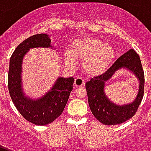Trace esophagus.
Wrapping results in <instances>:
<instances>
[{
  "label": "esophagus",
  "instance_id": "1",
  "mask_svg": "<svg viewBox=\"0 0 151 151\" xmlns=\"http://www.w3.org/2000/svg\"><path fill=\"white\" fill-rule=\"evenodd\" d=\"M84 83H85L84 79L82 78H80V77L76 78L75 80H74V86H82L84 85Z\"/></svg>",
  "mask_w": 151,
  "mask_h": 151
}]
</instances>
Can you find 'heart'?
Segmentation results:
<instances>
[{
  "mask_svg": "<svg viewBox=\"0 0 151 151\" xmlns=\"http://www.w3.org/2000/svg\"><path fill=\"white\" fill-rule=\"evenodd\" d=\"M115 56L111 45L92 38L74 41L70 52L64 55L65 61L70 67H75V59L83 61V69L89 76H98L108 69Z\"/></svg>",
  "mask_w": 151,
  "mask_h": 151,
  "instance_id": "heart-1",
  "label": "heart"
}]
</instances>
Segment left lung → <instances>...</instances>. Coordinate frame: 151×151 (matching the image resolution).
Here are the masks:
<instances>
[{"label": "left lung", "mask_w": 151, "mask_h": 151, "mask_svg": "<svg viewBox=\"0 0 151 151\" xmlns=\"http://www.w3.org/2000/svg\"><path fill=\"white\" fill-rule=\"evenodd\" d=\"M124 68L133 72L139 82V92L132 103L120 105L107 98L104 91L105 82L120 69ZM145 77L139 56L130 49L116 60V62L101 75L91 78L86 83L88 102L92 114L97 120L106 125H113L125 122L136 113L144 94Z\"/></svg>", "instance_id": "left-lung-1"}]
</instances>
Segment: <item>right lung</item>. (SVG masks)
Segmentation results:
<instances>
[{"label": "right lung", "mask_w": 151, "mask_h": 151, "mask_svg": "<svg viewBox=\"0 0 151 151\" xmlns=\"http://www.w3.org/2000/svg\"><path fill=\"white\" fill-rule=\"evenodd\" d=\"M48 35H32L18 45L9 60L8 88L14 106L22 116L36 125H44L52 122L60 116L73 90V78L56 79L52 87L39 99H31L25 95L22 88V60L31 48L52 47Z\"/></svg>", "instance_id": "1"}]
</instances>
